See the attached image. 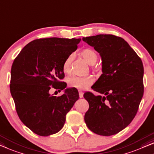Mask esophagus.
<instances>
[{"label": "esophagus", "instance_id": "obj_1", "mask_svg": "<svg viewBox=\"0 0 154 154\" xmlns=\"http://www.w3.org/2000/svg\"><path fill=\"white\" fill-rule=\"evenodd\" d=\"M79 97L80 98L83 97V94H84L83 92H82V91H79Z\"/></svg>", "mask_w": 154, "mask_h": 154}]
</instances>
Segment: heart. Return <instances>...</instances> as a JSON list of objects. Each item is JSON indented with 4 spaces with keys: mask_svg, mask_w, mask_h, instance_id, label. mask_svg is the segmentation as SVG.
<instances>
[{
    "mask_svg": "<svg viewBox=\"0 0 154 154\" xmlns=\"http://www.w3.org/2000/svg\"><path fill=\"white\" fill-rule=\"evenodd\" d=\"M81 56L88 62V64L90 65H93L96 63L97 61L98 55L96 51L91 48H86L82 49L81 53H80ZM73 59V57L72 55H69L64 60L63 62V65H62V69L64 73H69L71 72V64ZM94 69V67L92 66ZM93 78L90 75L88 76H84V77H80V76H72L70 77L68 79V85L70 88H73L75 89H77L79 90H83L88 88V87L94 83Z\"/></svg>",
    "mask_w": 154,
    "mask_h": 154,
    "instance_id": "obj_1",
    "label": "heart"
}]
</instances>
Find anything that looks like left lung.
I'll use <instances>...</instances> for the list:
<instances>
[{
    "instance_id": "1",
    "label": "left lung",
    "mask_w": 154,
    "mask_h": 154,
    "mask_svg": "<svg viewBox=\"0 0 154 154\" xmlns=\"http://www.w3.org/2000/svg\"><path fill=\"white\" fill-rule=\"evenodd\" d=\"M82 40L101 57L103 73L92 88L104 95L84 94L89 103L85 122L96 134H117L132 122L143 97L142 62L122 37L97 35Z\"/></svg>"
}]
</instances>
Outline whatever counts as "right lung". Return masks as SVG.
<instances>
[{
	"label": "right lung",
	"mask_w": 154,
	"mask_h": 154,
	"mask_svg": "<svg viewBox=\"0 0 154 154\" xmlns=\"http://www.w3.org/2000/svg\"><path fill=\"white\" fill-rule=\"evenodd\" d=\"M81 39L50 37L28 43L13 62L10 92L21 121L33 133L48 136L61 130L66 115L79 99L78 90L66 89L60 97L51 88L62 90V65L77 49Z\"/></svg>",
	"instance_id": "obj_1"
}]
</instances>
